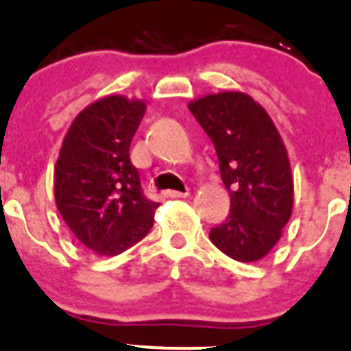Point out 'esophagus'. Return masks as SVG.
I'll list each match as a JSON object with an SVG mask.
<instances>
[{"mask_svg":"<svg viewBox=\"0 0 351 351\" xmlns=\"http://www.w3.org/2000/svg\"><path fill=\"white\" fill-rule=\"evenodd\" d=\"M189 194H191V192H189V191H186V192L168 191V195H169V197H175V199H185V197H189Z\"/></svg>","mask_w":351,"mask_h":351,"instance_id":"esophagus-1","label":"esophagus"}]
</instances>
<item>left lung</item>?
Wrapping results in <instances>:
<instances>
[{"label": "left lung", "mask_w": 351, "mask_h": 351, "mask_svg": "<svg viewBox=\"0 0 351 351\" xmlns=\"http://www.w3.org/2000/svg\"><path fill=\"white\" fill-rule=\"evenodd\" d=\"M189 109L215 143L230 213L209 239L227 256L253 263L282 237L293 215L287 149L267 110L242 91L204 95Z\"/></svg>", "instance_id": "obj_1"}]
</instances>
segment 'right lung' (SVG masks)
<instances>
[{
  "mask_svg": "<svg viewBox=\"0 0 351 351\" xmlns=\"http://www.w3.org/2000/svg\"><path fill=\"white\" fill-rule=\"evenodd\" d=\"M145 100L107 95L84 107L55 165V204L74 237L98 256H116L142 241L157 202L143 197L130 145Z\"/></svg>",
  "mask_w": 351,
  "mask_h": 351,
  "instance_id": "obj_1",
  "label": "right lung"
}]
</instances>
